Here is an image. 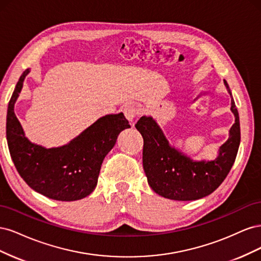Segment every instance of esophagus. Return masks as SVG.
<instances>
[{
  "label": "esophagus",
  "mask_w": 261,
  "mask_h": 261,
  "mask_svg": "<svg viewBox=\"0 0 261 261\" xmlns=\"http://www.w3.org/2000/svg\"><path fill=\"white\" fill-rule=\"evenodd\" d=\"M123 113L126 117V120H127L128 122H133L134 118H135V116L137 115V109H136L135 106L127 105V106L124 107Z\"/></svg>",
  "instance_id": "obj_1"
}]
</instances>
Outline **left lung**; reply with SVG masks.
Here are the masks:
<instances>
[{"instance_id": "1", "label": "left lung", "mask_w": 261, "mask_h": 261, "mask_svg": "<svg viewBox=\"0 0 261 261\" xmlns=\"http://www.w3.org/2000/svg\"><path fill=\"white\" fill-rule=\"evenodd\" d=\"M224 85L231 96L235 123L216 159L193 160L171 146L151 116H141L135 125L144 138L143 163L148 184L158 195L178 201L200 199L215 192L228 174L239 151L241 128L239 111L226 81Z\"/></svg>"}]
</instances>
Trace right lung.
<instances>
[{
    "mask_svg": "<svg viewBox=\"0 0 261 261\" xmlns=\"http://www.w3.org/2000/svg\"><path fill=\"white\" fill-rule=\"evenodd\" d=\"M29 73L27 68L19 77L7 109L6 139L12 160L22 179L37 193L60 201L83 199L96 188L101 164L118 134L130 125L122 112L108 114L64 146L45 148L31 143L14 112Z\"/></svg>",
    "mask_w": 261,
    "mask_h": 261,
    "instance_id": "obj_1",
    "label": "right lung"
}]
</instances>
